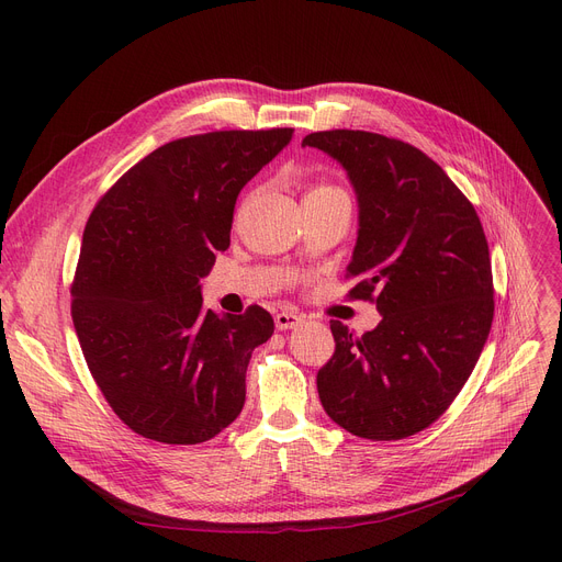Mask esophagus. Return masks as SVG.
I'll return each instance as SVG.
<instances>
[{"instance_id": "obj_1", "label": "esophagus", "mask_w": 562, "mask_h": 562, "mask_svg": "<svg viewBox=\"0 0 562 562\" xmlns=\"http://www.w3.org/2000/svg\"><path fill=\"white\" fill-rule=\"evenodd\" d=\"M303 323H305V318L301 314H296V312L282 310V312L276 314V328L278 330H293V328L303 326Z\"/></svg>"}]
</instances>
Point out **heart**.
<instances>
[{"label": "heart", "instance_id": "1", "mask_svg": "<svg viewBox=\"0 0 562 562\" xmlns=\"http://www.w3.org/2000/svg\"><path fill=\"white\" fill-rule=\"evenodd\" d=\"M335 187H326V184H323V187H316V189H312L310 193H316V191H333Z\"/></svg>", "mask_w": 562, "mask_h": 562}]
</instances>
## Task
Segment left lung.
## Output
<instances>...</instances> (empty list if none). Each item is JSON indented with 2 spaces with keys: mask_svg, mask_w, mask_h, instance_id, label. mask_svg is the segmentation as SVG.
I'll list each match as a JSON object with an SVG mask.
<instances>
[{
  "mask_svg": "<svg viewBox=\"0 0 562 562\" xmlns=\"http://www.w3.org/2000/svg\"><path fill=\"white\" fill-rule=\"evenodd\" d=\"M358 193L350 299L382 321L362 337L330 321L323 409L348 432L390 441L437 422L474 371L494 318L490 248L474 204L419 147L362 130L314 132Z\"/></svg>",
  "mask_w": 562,
  "mask_h": 562,
  "instance_id": "left-lung-1",
  "label": "left lung"
}]
</instances>
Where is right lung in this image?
I'll return each instance as SVG.
<instances>
[{
  "instance_id": "add662e5",
  "label": "right lung",
  "mask_w": 562,
  "mask_h": 562,
  "mask_svg": "<svg viewBox=\"0 0 562 562\" xmlns=\"http://www.w3.org/2000/svg\"><path fill=\"white\" fill-rule=\"evenodd\" d=\"M291 127L170 140L132 166L86 223L72 323L91 375L125 426L164 445H200L246 403L252 350L273 335L259 305L202 307L200 278L227 250L241 189Z\"/></svg>"
}]
</instances>
